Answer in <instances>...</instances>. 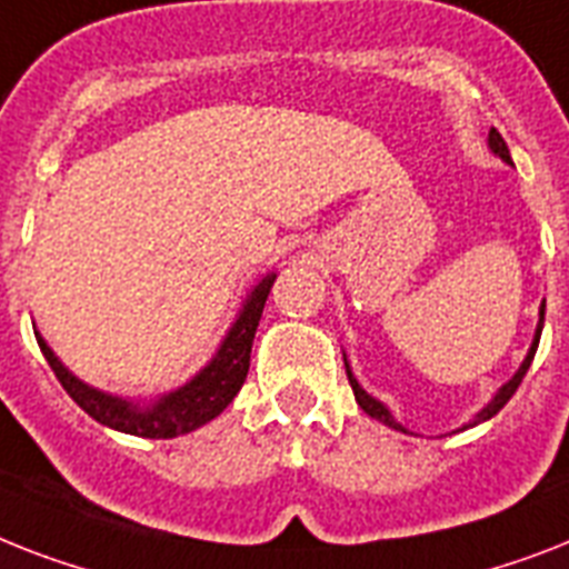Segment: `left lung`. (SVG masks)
I'll return each instance as SVG.
<instances>
[{
	"label": "left lung",
	"instance_id": "left-lung-1",
	"mask_svg": "<svg viewBox=\"0 0 569 569\" xmlns=\"http://www.w3.org/2000/svg\"><path fill=\"white\" fill-rule=\"evenodd\" d=\"M488 146H491V151H493V154H497V157H502V160H506V163H511L509 146H506V140H502V137H500V131H497V128H491V133H488ZM543 309H547V303H540V321H538V330H535L532 348H529V353H526L523 365H520V368H517V373H515V377H511V380L506 382V386H502V389L497 391V395H493V400H491V403L485 406L482 412H479L477 418H473V423H468V427H477V423H482V420L493 418V415L500 412L502 406L509 403V400H511V395H515V391H517V386H520V382H523L526 371H529V365H532V359H535V350H538L540 330H543ZM345 368H348V380H350V389H353V397H357V403L362 406V412H365V415H371V418H377V420H380V423H386V427H391V429H400V432H406V429L400 427V423H397L395 418H391V412H389V409H386V406H382L380 400H373V397L368 395V391H365L362 386H359V382H357V377H353V373H350V365H348V362H345Z\"/></svg>",
	"mask_w": 569,
	"mask_h": 569
}]
</instances>
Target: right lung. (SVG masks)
I'll list each match as a JSON object with an SVG mask.
<instances>
[{"instance_id": "add662e5", "label": "right lung", "mask_w": 569, "mask_h": 569, "mask_svg": "<svg viewBox=\"0 0 569 569\" xmlns=\"http://www.w3.org/2000/svg\"><path fill=\"white\" fill-rule=\"evenodd\" d=\"M277 274H266L260 283L253 286V292L242 303V312L228 330L221 348L216 350V357L210 359L207 368L192 377L187 386H180L178 391L157 397L149 406L133 403L124 397H113L108 391H99L81 382L76 373H69L52 348L37 336V345L43 350L46 362L60 380V386L67 389V395L76 400L92 420H99L104 427L128 432V436L140 438H178L187 436L192 429L204 427L207 420L221 415L230 406V400L242 389L244 377H248V365H251V345L253 332L262 318V307L269 300L271 286H274Z\"/></svg>"}]
</instances>
